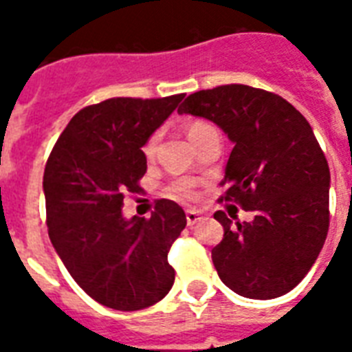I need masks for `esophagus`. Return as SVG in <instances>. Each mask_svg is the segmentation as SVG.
<instances>
[{"label": "esophagus", "mask_w": 352, "mask_h": 352, "mask_svg": "<svg viewBox=\"0 0 352 352\" xmlns=\"http://www.w3.org/2000/svg\"><path fill=\"white\" fill-rule=\"evenodd\" d=\"M199 219H201V212H199V210H186L188 226H193Z\"/></svg>", "instance_id": "1"}]
</instances>
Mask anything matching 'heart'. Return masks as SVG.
I'll return each mask as SVG.
<instances>
[{
  "instance_id": "obj_1",
  "label": "heart",
  "mask_w": 352,
  "mask_h": 352,
  "mask_svg": "<svg viewBox=\"0 0 352 352\" xmlns=\"http://www.w3.org/2000/svg\"><path fill=\"white\" fill-rule=\"evenodd\" d=\"M206 127H210V124H206V122H203V120L188 122V126H186L188 137L195 138L199 133L204 131ZM157 140H159V137H157V135H151V137L146 140V144L142 146L144 155H146L148 159L155 155V149H157ZM173 192L182 193V195H192V184H190V182H177V184H173Z\"/></svg>"
}]
</instances>
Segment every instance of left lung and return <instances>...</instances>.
Here are the masks:
<instances>
[{
  "instance_id": "obj_1",
  "label": "left lung",
  "mask_w": 352,
  "mask_h": 352,
  "mask_svg": "<svg viewBox=\"0 0 352 352\" xmlns=\"http://www.w3.org/2000/svg\"><path fill=\"white\" fill-rule=\"evenodd\" d=\"M179 113L208 118L228 135L234 149L219 201L254 212L250 223L214 214L225 228L212 250L221 281L252 300L287 294L311 270L329 232L331 173L311 124L276 93L243 84L197 91Z\"/></svg>"
}]
</instances>
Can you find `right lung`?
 Returning a JSON list of instances; mask_svg holds the SVG:
<instances>
[{"label": "right lung", "mask_w": 352, "mask_h": 352, "mask_svg": "<svg viewBox=\"0 0 352 352\" xmlns=\"http://www.w3.org/2000/svg\"><path fill=\"white\" fill-rule=\"evenodd\" d=\"M184 95L109 98L80 109L54 144L43 173L49 237L73 279L102 305L138 311L175 281L168 263L186 226L184 210L159 199L149 219L122 217L124 193L146 173L142 146Z\"/></svg>", "instance_id": "obj_1"}]
</instances>
